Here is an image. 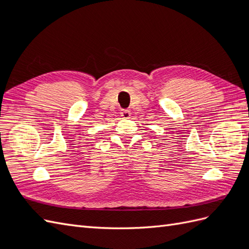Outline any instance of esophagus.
<instances>
[{
  "instance_id": "esophagus-1",
  "label": "esophagus",
  "mask_w": 249,
  "mask_h": 249,
  "mask_svg": "<svg viewBox=\"0 0 249 249\" xmlns=\"http://www.w3.org/2000/svg\"><path fill=\"white\" fill-rule=\"evenodd\" d=\"M120 115H122L124 118H129L131 116V112L129 110H122V112H120Z\"/></svg>"
}]
</instances>
